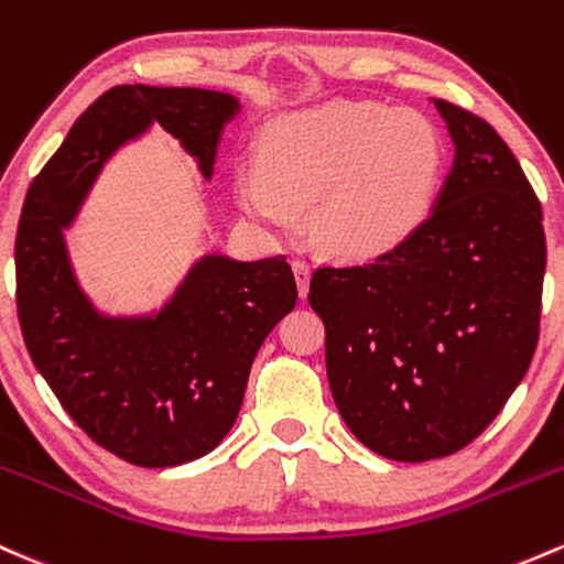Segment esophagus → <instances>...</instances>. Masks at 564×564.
<instances>
[{"label":"esophagus","mask_w":564,"mask_h":564,"mask_svg":"<svg viewBox=\"0 0 564 564\" xmlns=\"http://www.w3.org/2000/svg\"><path fill=\"white\" fill-rule=\"evenodd\" d=\"M292 270H294V278H296V289H300V296L305 300L307 289H311V268H307V262L296 259V262L292 264Z\"/></svg>","instance_id":"1"}]
</instances>
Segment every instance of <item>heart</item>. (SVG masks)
Masks as SVG:
<instances>
[{
  "label": "heart",
  "mask_w": 564,
  "mask_h": 564,
  "mask_svg": "<svg viewBox=\"0 0 564 564\" xmlns=\"http://www.w3.org/2000/svg\"><path fill=\"white\" fill-rule=\"evenodd\" d=\"M262 165H243V212L289 230L311 206V235L343 259L393 251L423 225L436 197L444 144L414 109L377 101H326L270 122Z\"/></svg>",
  "instance_id": "1"
}]
</instances>
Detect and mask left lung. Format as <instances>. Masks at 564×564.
<instances>
[{
    "mask_svg": "<svg viewBox=\"0 0 564 564\" xmlns=\"http://www.w3.org/2000/svg\"><path fill=\"white\" fill-rule=\"evenodd\" d=\"M455 163L429 219L375 262L318 268L339 414L382 457L423 463L471 444L522 382L541 329L543 212L490 122L433 98Z\"/></svg>",
    "mask_w": 564,
    "mask_h": 564,
    "instance_id": "obj_1",
    "label": "left lung"
}]
</instances>
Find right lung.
<instances>
[{
	"label": "right lung",
	"instance_id": "add662e5",
	"mask_svg": "<svg viewBox=\"0 0 564 564\" xmlns=\"http://www.w3.org/2000/svg\"><path fill=\"white\" fill-rule=\"evenodd\" d=\"M238 101L200 88L117 85L36 173L15 235V302L31 361L98 447L141 468L208 455L232 429L264 337L296 305L286 257H203L158 315L109 318L79 292L64 243L93 178L152 122L212 178Z\"/></svg>",
	"mask_w": 564,
	"mask_h": 564
}]
</instances>
